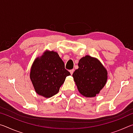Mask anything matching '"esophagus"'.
Returning a JSON list of instances; mask_svg holds the SVG:
<instances>
[{"mask_svg":"<svg viewBox=\"0 0 133 133\" xmlns=\"http://www.w3.org/2000/svg\"><path fill=\"white\" fill-rule=\"evenodd\" d=\"M69 71H70V73L71 75H73V72H74V69H71Z\"/></svg>","mask_w":133,"mask_h":133,"instance_id":"34e87169","label":"esophagus"}]
</instances>
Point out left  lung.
Returning a JSON list of instances; mask_svg holds the SVG:
<instances>
[{
	"instance_id": "left-lung-1",
	"label": "left lung",
	"mask_w": 133,
	"mask_h": 133,
	"mask_svg": "<svg viewBox=\"0 0 133 133\" xmlns=\"http://www.w3.org/2000/svg\"><path fill=\"white\" fill-rule=\"evenodd\" d=\"M78 66L73 77L78 91L87 97H95L106 83V69L99 60L90 56L81 58Z\"/></svg>"
}]
</instances>
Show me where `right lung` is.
Returning <instances> with one entry per match:
<instances>
[{
  "instance_id": "1",
  "label": "right lung",
  "mask_w": 133,
  "mask_h": 133,
  "mask_svg": "<svg viewBox=\"0 0 133 133\" xmlns=\"http://www.w3.org/2000/svg\"><path fill=\"white\" fill-rule=\"evenodd\" d=\"M70 75L57 53L51 51H46L35 60L30 77L36 92L49 98L58 93L66 77Z\"/></svg>"
}]
</instances>
